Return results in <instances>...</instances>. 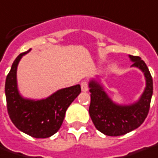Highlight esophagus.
Wrapping results in <instances>:
<instances>
[{
  "instance_id": "34e87169",
  "label": "esophagus",
  "mask_w": 158,
  "mask_h": 158,
  "mask_svg": "<svg viewBox=\"0 0 158 158\" xmlns=\"http://www.w3.org/2000/svg\"><path fill=\"white\" fill-rule=\"evenodd\" d=\"M81 90H82L83 92H87V91H88V85H87V82L83 81V82L81 83Z\"/></svg>"
}]
</instances>
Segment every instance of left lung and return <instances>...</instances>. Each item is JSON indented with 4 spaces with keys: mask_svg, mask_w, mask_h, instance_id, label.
<instances>
[{
    "mask_svg": "<svg viewBox=\"0 0 158 158\" xmlns=\"http://www.w3.org/2000/svg\"><path fill=\"white\" fill-rule=\"evenodd\" d=\"M132 67L139 69L144 75L145 88L137 101L129 104H119L106 94L100 76L89 80L91 93L89 114L95 128L109 136H118L137 128L143 123L150 110L153 94V80L150 71L140 57L128 55Z\"/></svg>",
    "mask_w": 158,
    "mask_h": 158,
    "instance_id": "obj_1",
    "label": "left lung"
}]
</instances>
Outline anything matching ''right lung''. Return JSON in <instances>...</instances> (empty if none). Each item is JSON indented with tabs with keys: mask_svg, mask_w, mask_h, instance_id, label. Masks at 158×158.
<instances>
[{
	"mask_svg": "<svg viewBox=\"0 0 158 158\" xmlns=\"http://www.w3.org/2000/svg\"><path fill=\"white\" fill-rule=\"evenodd\" d=\"M30 50L21 53L15 59L7 76V107L12 123L19 130L35 138H47L58 131L65 112L80 94L81 88L79 85L62 88L40 100L23 97L18 89L17 67L22 57Z\"/></svg>",
	"mask_w": 158,
	"mask_h": 158,
	"instance_id": "1",
	"label": "right lung"
}]
</instances>
